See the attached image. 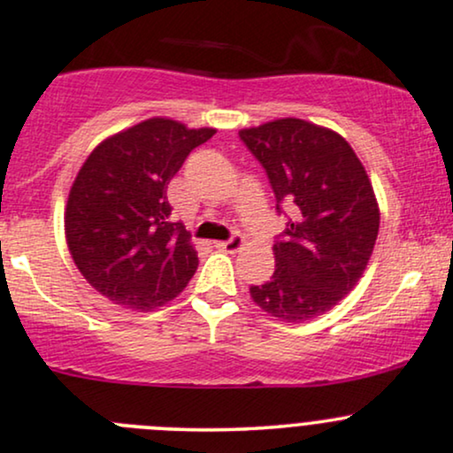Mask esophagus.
<instances>
[{"label":"esophagus","instance_id":"34e87169","mask_svg":"<svg viewBox=\"0 0 453 453\" xmlns=\"http://www.w3.org/2000/svg\"><path fill=\"white\" fill-rule=\"evenodd\" d=\"M215 247L221 249V251L236 253V251H241V249L244 247V241H242L241 234H234L230 241H226V242H215Z\"/></svg>","mask_w":453,"mask_h":453}]
</instances>
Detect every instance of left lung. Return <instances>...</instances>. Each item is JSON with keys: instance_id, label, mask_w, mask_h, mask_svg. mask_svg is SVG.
Instances as JSON below:
<instances>
[{"instance_id": "1", "label": "left lung", "mask_w": 453, "mask_h": 453, "mask_svg": "<svg viewBox=\"0 0 453 453\" xmlns=\"http://www.w3.org/2000/svg\"><path fill=\"white\" fill-rule=\"evenodd\" d=\"M266 170L279 204L292 209L274 242V273L253 303L288 324L327 313L362 279L379 234V204L345 138L304 119H274L238 132Z\"/></svg>"}]
</instances>
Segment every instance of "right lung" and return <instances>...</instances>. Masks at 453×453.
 Listing matches in <instances>:
<instances>
[{
    "label": "right lung",
    "mask_w": 453,
    "mask_h": 453,
    "mask_svg": "<svg viewBox=\"0 0 453 453\" xmlns=\"http://www.w3.org/2000/svg\"><path fill=\"white\" fill-rule=\"evenodd\" d=\"M217 129L153 117L102 140L78 170L65 204L76 268L114 304L153 311L185 289L197 268L189 232L170 219V179Z\"/></svg>",
    "instance_id": "obj_1"
}]
</instances>
